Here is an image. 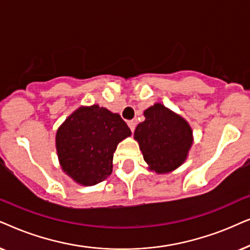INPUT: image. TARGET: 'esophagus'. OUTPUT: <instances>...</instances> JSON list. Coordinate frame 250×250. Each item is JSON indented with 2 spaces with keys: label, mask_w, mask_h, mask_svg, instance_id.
<instances>
[{
  "label": "esophagus",
  "mask_w": 250,
  "mask_h": 250,
  "mask_svg": "<svg viewBox=\"0 0 250 250\" xmlns=\"http://www.w3.org/2000/svg\"><path fill=\"white\" fill-rule=\"evenodd\" d=\"M128 125H129V128H130V130L134 132L135 128H136V122L135 121H128Z\"/></svg>",
  "instance_id": "1"
}]
</instances>
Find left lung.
I'll list each match as a JSON object with an SVG mask.
<instances>
[{
    "label": "left lung",
    "mask_w": 250,
    "mask_h": 250,
    "mask_svg": "<svg viewBox=\"0 0 250 250\" xmlns=\"http://www.w3.org/2000/svg\"><path fill=\"white\" fill-rule=\"evenodd\" d=\"M145 121L134 132L148 170L158 175L171 172L184 164L193 144V131L182 115L161 103L144 111Z\"/></svg>",
    "instance_id": "left-lung-1"
}]
</instances>
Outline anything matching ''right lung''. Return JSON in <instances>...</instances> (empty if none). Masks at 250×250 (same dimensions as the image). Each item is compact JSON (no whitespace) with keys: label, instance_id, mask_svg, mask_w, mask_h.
I'll return each instance as SVG.
<instances>
[{"label":"right lung","instance_id":"1","mask_svg":"<svg viewBox=\"0 0 250 250\" xmlns=\"http://www.w3.org/2000/svg\"><path fill=\"white\" fill-rule=\"evenodd\" d=\"M130 135L118 113L97 104L80 106L56 132L62 170L80 185L98 184L112 174L116 146Z\"/></svg>","mask_w":250,"mask_h":250}]
</instances>
